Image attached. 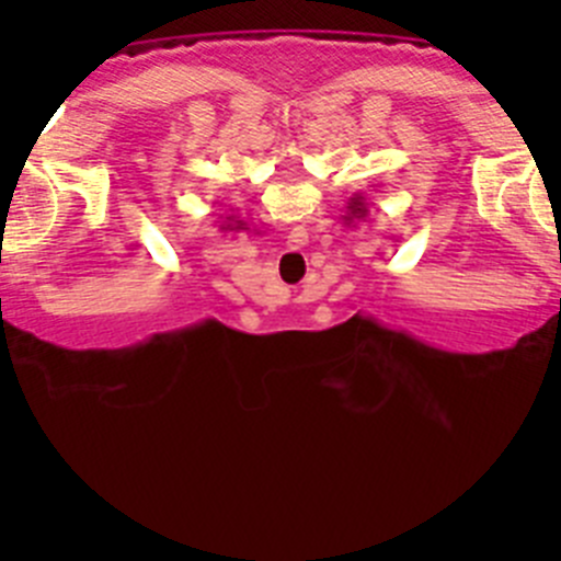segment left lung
<instances>
[{"label":"left lung","mask_w":561,"mask_h":561,"mask_svg":"<svg viewBox=\"0 0 561 561\" xmlns=\"http://www.w3.org/2000/svg\"><path fill=\"white\" fill-rule=\"evenodd\" d=\"M365 219H368V199H365L362 193H354L348 199V210H345L342 221H345V225H356V221Z\"/></svg>","instance_id":"1"}]
</instances>
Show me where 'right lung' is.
Segmentation results:
<instances>
[{"label":"right lung","instance_id":"1","mask_svg":"<svg viewBox=\"0 0 561 561\" xmlns=\"http://www.w3.org/2000/svg\"><path fill=\"white\" fill-rule=\"evenodd\" d=\"M219 230L221 232H227V230H250V227H247V221L244 219H238V216H227V221H221L219 225Z\"/></svg>","mask_w":561,"mask_h":561}]
</instances>
